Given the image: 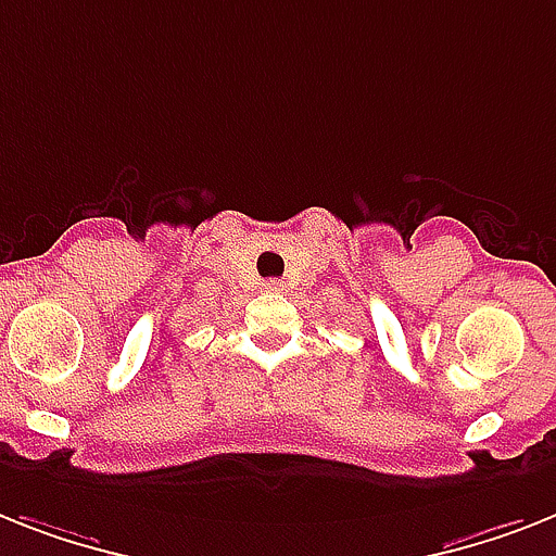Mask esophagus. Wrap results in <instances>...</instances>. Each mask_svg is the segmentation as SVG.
Segmentation results:
<instances>
[{
    "mask_svg": "<svg viewBox=\"0 0 556 556\" xmlns=\"http://www.w3.org/2000/svg\"><path fill=\"white\" fill-rule=\"evenodd\" d=\"M264 289H267V292H281L283 283L281 281H267V283H264Z\"/></svg>",
    "mask_w": 556,
    "mask_h": 556,
    "instance_id": "esophagus-1",
    "label": "esophagus"
}]
</instances>
